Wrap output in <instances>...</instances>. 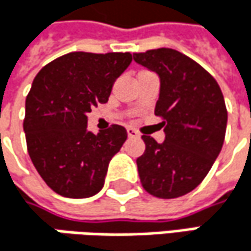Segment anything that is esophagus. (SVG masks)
Listing matches in <instances>:
<instances>
[{
  "label": "esophagus",
  "instance_id": "34e87169",
  "mask_svg": "<svg viewBox=\"0 0 251 251\" xmlns=\"http://www.w3.org/2000/svg\"><path fill=\"white\" fill-rule=\"evenodd\" d=\"M126 132H127V136H129V138H139V133H138L135 129H132V127H127Z\"/></svg>",
  "mask_w": 251,
  "mask_h": 251
}]
</instances>
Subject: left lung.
Masks as SVG:
<instances>
[{
    "label": "left lung",
    "mask_w": 251,
    "mask_h": 251,
    "mask_svg": "<svg viewBox=\"0 0 251 251\" xmlns=\"http://www.w3.org/2000/svg\"><path fill=\"white\" fill-rule=\"evenodd\" d=\"M133 59L160 78L155 115L164 119L166 133L161 144L142 136L141 183L157 198L183 196L201 184L221 152L228 119L223 91L208 71L175 49L133 53Z\"/></svg>",
    "instance_id": "1"
}]
</instances>
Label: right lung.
Returning a JSON list of instances; mask_svg holds the SVG:
<instances>
[{"label": "right lung", "instance_id": "right-lung-1", "mask_svg": "<svg viewBox=\"0 0 251 251\" xmlns=\"http://www.w3.org/2000/svg\"><path fill=\"white\" fill-rule=\"evenodd\" d=\"M132 62L129 52H71L34 76L25 99L27 151L37 173L58 195L94 196L112 157L127 138L124 126L93 133L87 113L107 103L115 81Z\"/></svg>", "mask_w": 251, "mask_h": 251}]
</instances>
